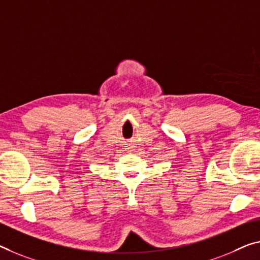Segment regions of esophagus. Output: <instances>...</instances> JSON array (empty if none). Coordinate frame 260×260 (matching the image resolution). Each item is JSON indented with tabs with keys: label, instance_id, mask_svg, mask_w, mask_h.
Returning a JSON list of instances; mask_svg holds the SVG:
<instances>
[{
	"label": "esophagus",
	"instance_id": "obj_1",
	"mask_svg": "<svg viewBox=\"0 0 260 260\" xmlns=\"http://www.w3.org/2000/svg\"><path fill=\"white\" fill-rule=\"evenodd\" d=\"M124 149H125V151H127V152H131V151H134V146L133 145H126V146H124Z\"/></svg>",
	"mask_w": 260,
	"mask_h": 260
}]
</instances>
